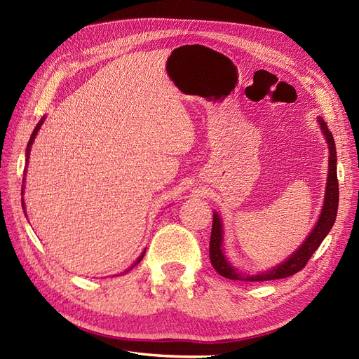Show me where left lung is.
I'll return each instance as SVG.
<instances>
[{
	"mask_svg": "<svg viewBox=\"0 0 359 359\" xmlns=\"http://www.w3.org/2000/svg\"><path fill=\"white\" fill-rule=\"evenodd\" d=\"M320 129L327 142V149H330V162H327V182H326V191H325V201L322 206V213L314 229L309 234V238L301 247L296 250L287 260L276 264L273 269L257 275H248L243 273L239 269L230 264V262L225 259L222 252V224L217 212H213V224H212V234H210V243H209V257L212 266L219 275L225 276L229 280H239V281H269V280H280L287 278V276L294 275L305 268L306 262L310 260L314 251L320 247L322 241L326 238V234L331 231L332 225L337 218V209H339V179H337V151H335V142L331 130L327 129L326 123L319 118Z\"/></svg>",
	"mask_w": 359,
	"mask_h": 359,
	"instance_id": "left-lung-1",
	"label": "left lung"
}]
</instances>
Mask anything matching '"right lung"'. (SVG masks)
<instances>
[{
	"label": "right lung",
	"instance_id": "obj_1",
	"mask_svg": "<svg viewBox=\"0 0 359 359\" xmlns=\"http://www.w3.org/2000/svg\"><path fill=\"white\" fill-rule=\"evenodd\" d=\"M43 120L45 118H42V120H40L39 123H37V126L34 128V130H33V134H32V137H29V141H28V146H27V150H25V156H27V159H25V162L28 163V158H29V151H32V144H33V141H34V138H36V135H37V132H39V129H40V126H42L43 125ZM25 180V179H24ZM22 191H24V188H22ZM22 206H24V201H22ZM25 209V208H24ZM144 254H146V251H142V254L140 255V257H138V260L135 262V264L137 263H140L141 260H142V257H144ZM135 264H132V266H135ZM132 266H130V268L129 269H132ZM128 269V271H129ZM126 271V272H128Z\"/></svg>",
	"mask_w": 359,
	"mask_h": 359
}]
</instances>
